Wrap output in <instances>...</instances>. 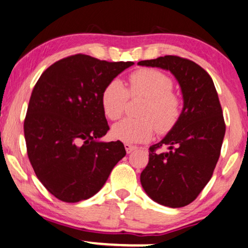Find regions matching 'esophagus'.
Here are the masks:
<instances>
[{"mask_svg": "<svg viewBox=\"0 0 248 248\" xmlns=\"http://www.w3.org/2000/svg\"><path fill=\"white\" fill-rule=\"evenodd\" d=\"M124 148H126V152L128 154L129 153H131V152H133L134 150H136V146H135V145H131V144H124Z\"/></svg>", "mask_w": 248, "mask_h": 248, "instance_id": "34e87169", "label": "esophagus"}]
</instances>
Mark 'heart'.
I'll list each match as a JSON object with an SVG mask.
<instances>
[{
  "mask_svg": "<svg viewBox=\"0 0 248 248\" xmlns=\"http://www.w3.org/2000/svg\"><path fill=\"white\" fill-rule=\"evenodd\" d=\"M173 90V79L166 72L141 68L128 76L124 88L118 79L105 86L101 94L103 111L110 120H118L126 111L128 100L145 98L138 111L140 118H128L114 124L112 135L126 143L150 140L157 134L169 133L183 113V97Z\"/></svg>",
  "mask_w": 248,
  "mask_h": 248,
  "instance_id": "heart-1",
  "label": "heart"
}]
</instances>
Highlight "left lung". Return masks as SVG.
Here are the masks:
<instances>
[{"label":"left lung","mask_w":248,"mask_h":248,"mask_svg":"<svg viewBox=\"0 0 248 248\" xmlns=\"http://www.w3.org/2000/svg\"><path fill=\"white\" fill-rule=\"evenodd\" d=\"M138 64L170 70L184 96L179 121L148 150V163L140 173L141 186L161 205L186 206L209 183L220 156L226 124L216 86L201 65L177 55ZM163 147L166 151H160Z\"/></svg>","instance_id":"obj_1"}]
</instances>
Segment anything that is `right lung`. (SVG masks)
Returning <instances> with one entry per match:
<instances>
[{"instance_id": "1", "label": "right lung", "mask_w": 248, "mask_h": 248, "mask_svg": "<svg viewBox=\"0 0 248 248\" xmlns=\"http://www.w3.org/2000/svg\"><path fill=\"white\" fill-rule=\"evenodd\" d=\"M133 64L79 53L49 65L36 82L24 122L27 154L39 181L62 202L95 195L126 155L120 140L97 138L110 129L102 92Z\"/></svg>"}]
</instances>
